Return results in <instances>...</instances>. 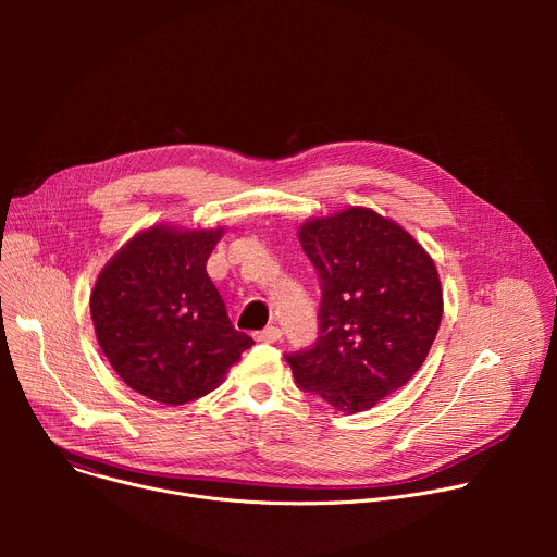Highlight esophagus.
<instances>
[{"mask_svg":"<svg viewBox=\"0 0 557 557\" xmlns=\"http://www.w3.org/2000/svg\"><path fill=\"white\" fill-rule=\"evenodd\" d=\"M256 339H258V342H264V344H275V342L282 339V331H280L277 326H269V329H264L262 333H258Z\"/></svg>","mask_w":557,"mask_h":557,"instance_id":"1","label":"esophagus"}]
</instances>
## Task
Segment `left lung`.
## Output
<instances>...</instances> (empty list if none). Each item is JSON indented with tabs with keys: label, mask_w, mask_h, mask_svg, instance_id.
<instances>
[{
	"label": "left lung",
	"mask_w": 557,
	"mask_h": 557,
	"mask_svg": "<svg viewBox=\"0 0 557 557\" xmlns=\"http://www.w3.org/2000/svg\"><path fill=\"white\" fill-rule=\"evenodd\" d=\"M297 237L322 277V335L286 357L293 376L339 412H366L414 376L436 339V264L412 233L368 207L308 218Z\"/></svg>",
	"instance_id": "8db88e82"
}]
</instances>
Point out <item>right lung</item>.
<instances>
[{
    "label": "right lung",
    "mask_w": 557,
    "mask_h": 557,
    "mask_svg": "<svg viewBox=\"0 0 557 557\" xmlns=\"http://www.w3.org/2000/svg\"><path fill=\"white\" fill-rule=\"evenodd\" d=\"M224 226L151 224L110 258L90 295L97 342L138 394L183 406L215 389L253 339L207 275Z\"/></svg>",
    "instance_id": "obj_1"
}]
</instances>
